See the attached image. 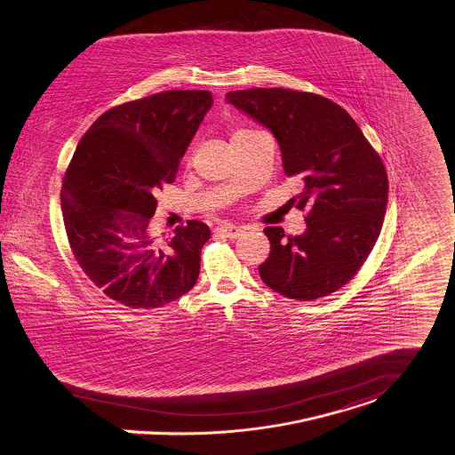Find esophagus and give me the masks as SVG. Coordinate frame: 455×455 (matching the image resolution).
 <instances>
[{"label":"esophagus","instance_id":"esophagus-1","mask_svg":"<svg viewBox=\"0 0 455 455\" xmlns=\"http://www.w3.org/2000/svg\"><path fill=\"white\" fill-rule=\"evenodd\" d=\"M215 233H217L219 236H226V238H231V240H233V238L242 236L243 229H240V228L233 226V224H220V226L215 228Z\"/></svg>","mask_w":455,"mask_h":455}]
</instances>
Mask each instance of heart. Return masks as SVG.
Masks as SVG:
<instances>
[{
	"label": "heart",
	"instance_id": "b5f03b06",
	"mask_svg": "<svg viewBox=\"0 0 455 455\" xmlns=\"http://www.w3.org/2000/svg\"><path fill=\"white\" fill-rule=\"evenodd\" d=\"M250 132H253V130H248V128H238V130H235V132H233L231 140H235V139H238V137H242V135H247Z\"/></svg>",
	"mask_w": 455,
	"mask_h": 455
}]
</instances>
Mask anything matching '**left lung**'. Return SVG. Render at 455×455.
I'll list each match as a JSON object with an SVG mask.
<instances>
[{
	"label": "left lung",
	"mask_w": 455,
	"mask_h": 455,
	"mask_svg": "<svg viewBox=\"0 0 455 455\" xmlns=\"http://www.w3.org/2000/svg\"><path fill=\"white\" fill-rule=\"evenodd\" d=\"M226 100L267 126L282 149L287 177L304 191L291 198L306 231L266 228L271 251L259 266L269 289L315 300L344 287L360 271L380 235L387 173L356 122L329 99L289 88L229 92Z\"/></svg>",
	"instance_id": "obj_1"
}]
</instances>
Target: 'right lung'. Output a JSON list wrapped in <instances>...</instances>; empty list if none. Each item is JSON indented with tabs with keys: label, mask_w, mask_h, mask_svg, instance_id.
<instances>
[{
	"label": "right lung",
	"mask_w": 455,
	"mask_h": 455,
	"mask_svg": "<svg viewBox=\"0 0 455 455\" xmlns=\"http://www.w3.org/2000/svg\"><path fill=\"white\" fill-rule=\"evenodd\" d=\"M207 90H168L100 115L83 135L60 191L71 251L109 299L155 309L195 287L210 228L200 220L155 236L156 195L212 108Z\"/></svg>",
	"instance_id": "obj_1"
}]
</instances>
